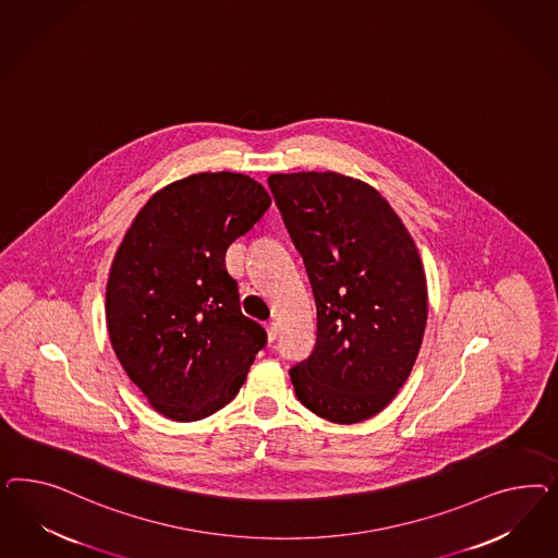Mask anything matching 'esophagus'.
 Wrapping results in <instances>:
<instances>
[{
	"mask_svg": "<svg viewBox=\"0 0 558 558\" xmlns=\"http://www.w3.org/2000/svg\"><path fill=\"white\" fill-rule=\"evenodd\" d=\"M266 331H268V339H270V341H276V339H278V323H266Z\"/></svg>",
	"mask_w": 558,
	"mask_h": 558,
	"instance_id": "34e87169",
	"label": "esophagus"
}]
</instances>
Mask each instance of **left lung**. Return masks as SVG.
Returning <instances> with one entry per match:
<instances>
[{"label": "left lung", "mask_w": 558, "mask_h": 558, "mask_svg": "<svg viewBox=\"0 0 558 558\" xmlns=\"http://www.w3.org/2000/svg\"><path fill=\"white\" fill-rule=\"evenodd\" d=\"M271 194L303 255L317 343L290 368L299 401L333 423L380 413L405 385L427 323V284L413 236L362 180L336 171L271 173Z\"/></svg>", "instance_id": "obj_1"}]
</instances>
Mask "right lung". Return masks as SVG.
<instances>
[{
  "instance_id": "obj_1",
  "label": "right lung",
  "mask_w": 558,
  "mask_h": 558,
  "mask_svg": "<svg viewBox=\"0 0 558 558\" xmlns=\"http://www.w3.org/2000/svg\"><path fill=\"white\" fill-rule=\"evenodd\" d=\"M270 204L250 175L194 173L155 192L124 233L106 284L108 336L168 420L198 422L231 403L266 345L225 257Z\"/></svg>"
}]
</instances>
